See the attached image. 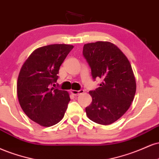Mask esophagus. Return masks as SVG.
Returning <instances> with one entry per match:
<instances>
[{
  "instance_id": "obj_1",
  "label": "esophagus",
  "mask_w": 159,
  "mask_h": 159,
  "mask_svg": "<svg viewBox=\"0 0 159 159\" xmlns=\"http://www.w3.org/2000/svg\"><path fill=\"white\" fill-rule=\"evenodd\" d=\"M84 91L83 90H79V91H76V90H72L71 91V94H74V96H79V95L83 94Z\"/></svg>"
}]
</instances>
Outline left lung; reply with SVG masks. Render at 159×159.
I'll list each match as a JSON object with an SVG mask.
<instances>
[{
  "label": "left lung",
  "mask_w": 159,
  "mask_h": 159,
  "mask_svg": "<svg viewBox=\"0 0 159 159\" xmlns=\"http://www.w3.org/2000/svg\"><path fill=\"white\" fill-rule=\"evenodd\" d=\"M83 54L93 80H102L100 87L89 91L92 102L85 108L87 116L97 124H111L126 113L135 97L136 83L131 65L123 52L109 42L85 44Z\"/></svg>",
  "instance_id": "1"
}]
</instances>
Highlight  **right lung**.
I'll list each match as a JSON object with an SVG mask.
<instances>
[{
  "instance_id": "obj_1",
  "label": "right lung",
  "mask_w": 159,
  "mask_h": 159,
  "mask_svg": "<svg viewBox=\"0 0 159 159\" xmlns=\"http://www.w3.org/2000/svg\"><path fill=\"white\" fill-rule=\"evenodd\" d=\"M73 48L64 44L39 48L20 69L17 83L18 101L27 117L41 126L57 124L68 108V93L52 86H55L59 68Z\"/></svg>"
}]
</instances>
